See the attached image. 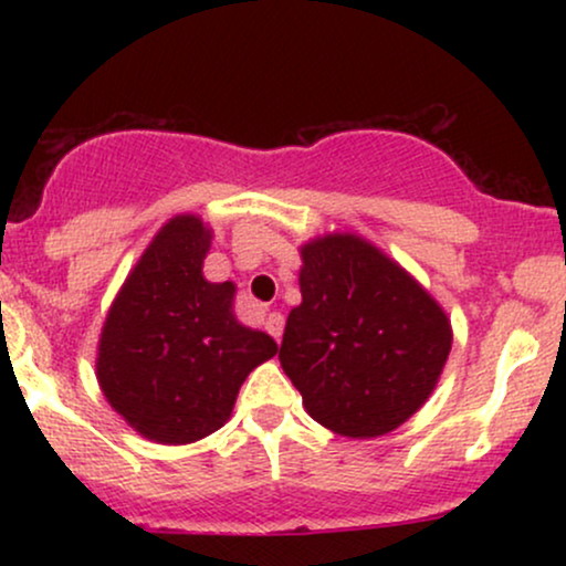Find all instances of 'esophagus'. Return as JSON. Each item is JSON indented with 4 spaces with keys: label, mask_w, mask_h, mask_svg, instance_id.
Returning <instances> with one entry per match:
<instances>
[{
    "label": "esophagus",
    "mask_w": 566,
    "mask_h": 566,
    "mask_svg": "<svg viewBox=\"0 0 566 566\" xmlns=\"http://www.w3.org/2000/svg\"><path fill=\"white\" fill-rule=\"evenodd\" d=\"M265 329H269V335L274 337V340H282V329H284V316L279 314V311H271L269 316H265Z\"/></svg>",
    "instance_id": "1"
}]
</instances>
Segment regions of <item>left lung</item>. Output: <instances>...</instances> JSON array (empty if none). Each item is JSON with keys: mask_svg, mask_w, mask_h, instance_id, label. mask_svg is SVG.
Wrapping results in <instances>:
<instances>
[{"mask_svg": "<svg viewBox=\"0 0 566 566\" xmlns=\"http://www.w3.org/2000/svg\"><path fill=\"white\" fill-rule=\"evenodd\" d=\"M301 305L279 361L316 423L373 439L407 423L437 388L452 348L444 308L356 233L301 247Z\"/></svg>", "mask_w": 566, "mask_h": 566, "instance_id": "obj_1", "label": "left lung"}]
</instances>
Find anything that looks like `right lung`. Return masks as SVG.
Here are the masks:
<instances>
[{
	"mask_svg": "<svg viewBox=\"0 0 566 566\" xmlns=\"http://www.w3.org/2000/svg\"><path fill=\"white\" fill-rule=\"evenodd\" d=\"M212 231L197 216L161 226L108 308L101 391L140 437L191 444L231 418L239 388L279 346L233 316V282L201 274Z\"/></svg>",
	"mask_w": 566,
	"mask_h": 566,
	"instance_id": "1",
	"label": "right lung"
}]
</instances>
